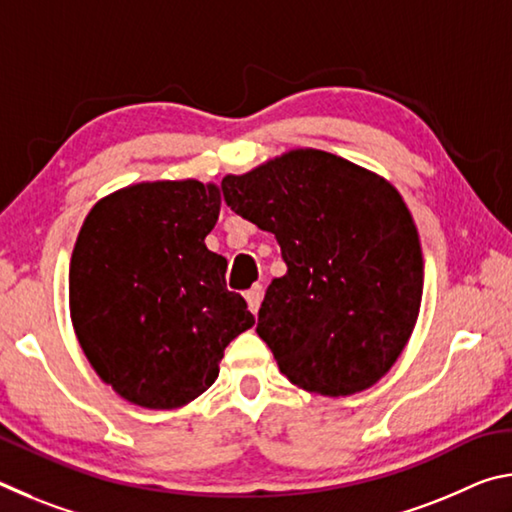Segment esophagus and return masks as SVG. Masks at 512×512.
<instances>
[{"label":"esophagus","mask_w":512,"mask_h":512,"mask_svg":"<svg viewBox=\"0 0 512 512\" xmlns=\"http://www.w3.org/2000/svg\"><path fill=\"white\" fill-rule=\"evenodd\" d=\"M262 300H264V287H262V284H253V287H250V289L246 291L248 309L253 311V314H257L259 305H262Z\"/></svg>","instance_id":"obj_1"}]
</instances>
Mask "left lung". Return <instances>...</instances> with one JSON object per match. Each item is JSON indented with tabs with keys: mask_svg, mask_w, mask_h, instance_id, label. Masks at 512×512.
<instances>
[{
	"mask_svg": "<svg viewBox=\"0 0 512 512\" xmlns=\"http://www.w3.org/2000/svg\"><path fill=\"white\" fill-rule=\"evenodd\" d=\"M230 210L273 232L287 273L257 334L291 384L345 397L391 370L420 314L418 228L397 189L339 155L296 149L225 176Z\"/></svg>",
	"mask_w": 512,
	"mask_h": 512,
	"instance_id": "8db88e82",
	"label": "left lung"
}]
</instances>
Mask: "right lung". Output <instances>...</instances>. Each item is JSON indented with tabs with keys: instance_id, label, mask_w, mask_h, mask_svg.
Masks as SVG:
<instances>
[{
	"instance_id": "1",
	"label": "right lung",
	"mask_w": 512,
	"mask_h": 512,
	"mask_svg": "<svg viewBox=\"0 0 512 512\" xmlns=\"http://www.w3.org/2000/svg\"><path fill=\"white\" fill-rule=\"evenodd\" d=\"M221 192L198 180L119 189L85 216L69 264V314L85 357L144 409H178L219 377L232 339L255 325L205 246Z\"/></svg>"
}]
</instances>
